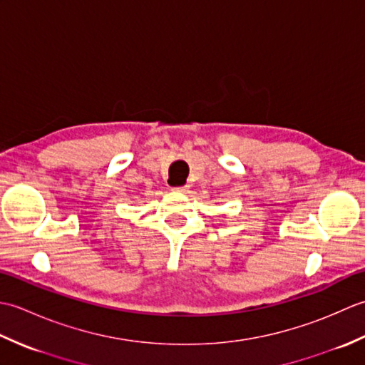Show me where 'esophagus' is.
I'll list each match as a JSON object with an SVG mask.
<instances>
[{
    "label": "esophagus",
    "mask_w": 365,
    "mask_h": 365,
    "mask_svg": "<svg viewBox=\"0 0 365 365\" xmlns=\"http://www.w3.org/2000/svg\"><path fill=\"white\" fill-rule=\"evenodd\" d=\"M188 190H190V185H183V187L174 188V191H178V192H188Z\"/></svg>",
    "instance_id": "34e87169"
}]
</instances>
